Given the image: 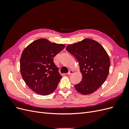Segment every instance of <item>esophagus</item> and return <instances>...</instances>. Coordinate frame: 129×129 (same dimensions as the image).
I'll use <instances>...</instances> for the list:
<instances>
[{
  "instance_id": "esophagus-1",
  "label": "esophagus",
  "mask_w": 129,
  "mask_h": 129,
  "mask_svg": "<svg viewBox=\"0 0 129 129\" xmlns=\"http://www.w3.org/2000/svg\"><path fill=\"white\" fill-rule=\"evenodd\" d=\"M73 73H74V71H72V70H71V71H69V72L68 73V75H72V74H73Z\"/></svg>"
}]
</instances>
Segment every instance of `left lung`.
Wrapping results in <instances>:
<instances>
[{"label":"left lung","mask_w":129,"mask_h":129,"mask_svg":"<svg viewBox=\"0 0 129 129\" xmlns=\"http://www.w3.org/2000/svg\"><path fill=\"white\" fill-rule=\"evenodd\" d=\"M66 50L76 57L82 74V81L75 85L76 90L83 95L95 92L108 76L110 61L107 52L99 42L90 39L69 45Z\"/></svg>","instance_id":"obj_1"}]
</instances>
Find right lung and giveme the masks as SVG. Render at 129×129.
Instances as JSON below:
<instances>
[{
  "mask_svg": "<svg viewBox=\"0 0 129 129\" xmlns=\"http://www.w3.org/2000/svg\"><path fill=\"white\" fill-rule=\"evenodd\" d=\"M64 47L63 44L40 39L23 50L20 61L21 76L38 94L48 95L56 89L62 76L53 58Z\"/></svg>",
  "mask_w": 129,
  "mask_h": 129,
  "instance_id": "right-lung-1",
  "label": "right lung"
}]
</instances>
